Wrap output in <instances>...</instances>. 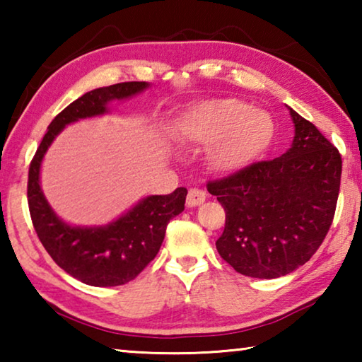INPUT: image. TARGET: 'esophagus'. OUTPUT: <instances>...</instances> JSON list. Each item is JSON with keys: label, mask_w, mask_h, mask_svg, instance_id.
I'll list each match as a JSON object with an SVG mask.
<instances>
[{"label": "esophagus", "mask_w": 362, "mask_h": 362, "mask_svg": "<svg viewBox=\"0 0 362 362\" xmlns=\"http://www.w3.org/2000/svg\"><path fill=\"white\" fill-rule=\"evenodd\" d=\"M207 198V194L204 189L201 188H189L188 194H187V206L188 207H194L203 204Z\"/></svg>", "instance_id": "34e87169"}]
</instances>
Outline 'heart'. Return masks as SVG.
Segmentation results:
<instances>
[{"label":"heart","mask_w":362,"mask_h":362,"mask_svg":"<svg viewBox=\"0 0 362 362\" xmlns=\"http://www.w3.org/2000/svg\"><path fill=\"white\" fill-rule=\"evenodd\" d=\"M273 134L272 116L233 97L199 103L189 110L182 124V136L188 142L211 145L207 164L222 174L241 169L259 158Z\"/></svg>","instance_id":"b5f03b06"}]
</instances>
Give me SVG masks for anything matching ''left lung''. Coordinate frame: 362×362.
Masks as SVG:
<instances>
[{"label": "left lung", "instance_id": "obj_1", "mask_svg": "<svg viewBox=\"0 0 362 362\" xmlns=\"http://www.w3.org/2000/svg\"><path fill=\"white\" fill-rule=\"evenodd\" d=\"M289 112L296 137L284 155L207 182L225 209L217 250L244 276L292 273L320 249L335 216L340 153L313 122Z\"/></svg>", "mask_w": 362, "mask_h": 362}]
</instances>
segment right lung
Instances as JSON below:
<instances>
[{"label": "right lung", "mask_w": 362, "mask_h": 362, "mask_svg": "<svg viewBox=\"0 0 362 362\" xmlns=\"http://www.w3.org/2000/svg\"><path fill=\"white\" fill-rule=\"evenodd\" d=\"M146 88L145 81H129L86 93L52 119L30 163L27 198L36 235L52 260L84 284L112 287L137 278L156 257L169 220L185 209L187 188H175L170 194L146 196L105 226H71L56 216L41 192L42 156L66 124L107 113L108 102L127 99Z\"/></svg>", "instance_id": "add662e5"}]
</instances>
